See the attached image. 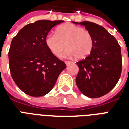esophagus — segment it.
I'll return each instance as SVG.
<instances>
[{
	"instance_id": "esophagus-1",
	"label": "esophagus",
	"mask_w": 129,
	"mask_h": 129,
	"mask_svg": "<svg viewBox=\"0 0 129 129\" xmlns=\"http://www.w3.org/2000/svg\"><path fill=\"white\" fill-rule=\"evenodd\" d=\"M66 64L67 65V66H68V65H70V64H71V63H72V61H66Z\"/></svg>"
}]
</instances>
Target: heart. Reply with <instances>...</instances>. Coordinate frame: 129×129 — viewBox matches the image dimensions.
<instances>
[{
  "label": "heart",
  "mask_w": 129,
  "mask_h": 129,
  "mask_svg": "<svg viewBox=\"0 0 129 129\" xmlns=\"http://www.w3.org/2000/svg\"><path fill=\"white\" fill-rule=\"evenodd\" d=\"M45 41L47 47L55 55L59 56L66 46L68 48L63 56H75L79 59L88 56L94 47L92 33L82 27L70 23L59 26L56 33L47 34Z\"/></svg>",
  "instance_id": "1"
}]
</instances>
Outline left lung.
Masks as SVG:
<instances>
[{
  "instance_id": "obj_1",
  "label": "left lung",
  "mask_w": 129,
  "mask_h": 129,
  "mask_svg": "<svg viewBox=\"0 0 129 129\" xmlns=\"http://www.w3.org/2000/svg\"><path fill=\"white\" fill-rule=\"evenodd\" d=\"M85 26L94 38L90 54L76 63L79 67L76 82L80 92L90 98H98L111 91L120 79L122 72L120 46L113 35L94 23L74 22Z\"/></svg>"
}]
</instances>
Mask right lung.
I'll return each instance as SVG.
<instances>
[{
	"mask_svg": "<svg viewBox=\"0 0 129 129\" xmlns=\"http://www.w3.org/2000/svg\"><path fill=\"white\" fill-rule=\"evenodd\" d=\"M63 21L39 20L28 24L13 37L9 51V68L17 86L25 94L39 97L55 84L65 63L55 56L45 44L53 27Z\"/></svg>",
	"mask_w": 129,
	"mask_h": 129,
	"instance_id": "right-lung-1",
	"label": "right lung"
}]
</instances>
